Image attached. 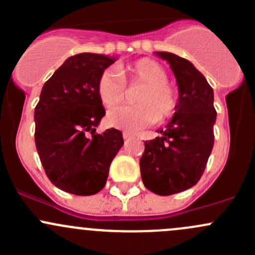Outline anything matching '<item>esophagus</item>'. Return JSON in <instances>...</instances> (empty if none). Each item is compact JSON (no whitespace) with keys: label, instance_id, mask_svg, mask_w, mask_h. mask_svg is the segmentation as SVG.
Here are the masks:
<instances>
[{"label":"esophagus","instance_id":"obj_1","mask_svg":"<svg viewBox=\"0 0 255 255\" xmlns=\"http://www.w3.org/2000/svg\"><path fill=\"white\" fill-rule=\"evenodd\" d=\"M123 138L125 139H129V138H132V134H129L128 132H123Z\"/></svg>","mask_w":255,"mask_h":255}]
</instances>
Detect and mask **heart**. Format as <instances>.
I'll list each match as a JSON object with an SVG mask.
<instances>
[{"label": "heart", "mask_w": 255, "mask_h": 255, "mask_svg": "<svg viewBox=\"0 0 255 255\" xmlns=\"http://www.w3.org/2000/svg\"><path fill=\"white\" fill-rule=\"evenodd\" d=\"M126 84L142 85L133 106H120L107 113V123L126 132H137L158 121L174 115L179 104V94L168 82L165 69L151 59H139L120 68H109L100 75L97 94L102 105L113 107L125 99Z\"/></svg>", "instance_id": "b5f03b06"}]
</instances>
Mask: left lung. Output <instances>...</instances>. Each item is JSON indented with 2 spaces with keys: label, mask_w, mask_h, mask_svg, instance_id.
Listing matches in <instances>:
<instances>
[{
  "label": "left lung",
  "mask_w": 255,
  "mask_h": 255,
  "mask_svg": "<svg viewBox=\"0 0 255 255\" xmlns=\"http://www.w3.org/2000/svg\"><path fill=\"white\" fill-rule=\"evenodd\" d=\"M170 64L179 89V104L161 137L144 142L140 175L144 186L161 196L185 191L197 184L213 148L216 122L213 90L189 60L156 51Z\"/></svg>",
  "instance_id": "1"
}]
</instances>
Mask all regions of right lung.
Instances as JSON below:
<instances>
[{
	"label": "right lung",
	"mask_w": 255,
	"mask_h": 255,
	"mask_svg": "<svg viewBox=\"0 0 255 255\" xmlns=\"http://www.w3.org/2000/svg\"><path fill=\"white\" fill-rule=\"evenodd\" d=\"M117 58L81 53L70 56L43 86L34 110L35 146L45 174L63 191L79 196L104 189L122 132L96 133L106 115L97 81Z\"/></svg>",
	"instance_id": "add662e5"
}]
</instances>
